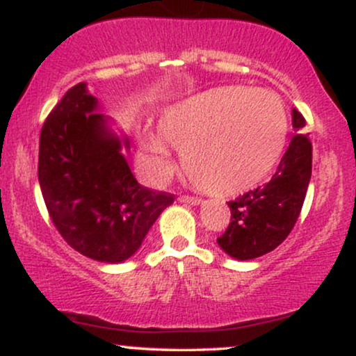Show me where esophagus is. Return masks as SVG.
<instances>
[{"instance_id":"1","label":"esophagus","mask_w":356,"mask_h":356,"mask_svg":"<svg viewBox=\"0 0 356 356\" xmlns=\"http://www.w3.org/2000/svg\"><path fill=\"white\" fill-rule=\"evenodd\" d=\"M179 202H184V204H191V206H199L202 201L199 197H191V195H181L179 197Z\"/></svg>"}]
</instances>
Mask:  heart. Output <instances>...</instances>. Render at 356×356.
<instances>
[{"label": "heart", "instance_id": "b5f03b06", "mask_svg": "<svg viewBox=\"0 0 356 356\" xmlns=\"http://www.w3.org/2000/svg\"><path fill=\"white\" fill-rule=\"evenodd\" d=\"M161 136L181 150L184 169L199 189L236 195L257 186L280 162L288 140V117L275 93L222 87L170 107ZM165 143L145 137L137 154L142 174L154 186L174 172Z\"/></svg>", "mask_w": 356, "mask_h": 356}]
</instances>
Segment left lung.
I'll list each match as a JSON object with an SVG mask.
<instances>
[{
  "mask_svg": "<svg viewBox=\"0 0 356 356\" xmlns=\"http://www.w3.org/2000/svg\"><path fill=\"white\" fill-rule=\"evenodd\" d=\"M295 136L276 174L264 187L249 191L227 202L231 222L218 239L227 256L239 261L256 259L280 246L295 227L312 179V142L305 136V118L293 108Z\"/></svg>",
  "mask_w": 356,
  "mask_h": 356,
  "instance_id": "left-lung-1",
  "label": "left lung"
}]
</instances>
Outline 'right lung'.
Masks as SVG:
<instances>
[{
    "instance_id": "add662e5",
    "label": "right lung",
    "mask_w": 356,
    "mask_h": 356,
    "mask_svg": "<svg viewBox=\"0 0 356 356\" xmlns=\"http://www.w3.org/2000/svg\"><path fill=\"white\" fill-rule=\"evenodd\" d=\"M87 83L72 87L40 134L38 181L50 218L75 251L100 263L132 257L174 195L142 187Z\"/></svg>"
}]
</instances>
